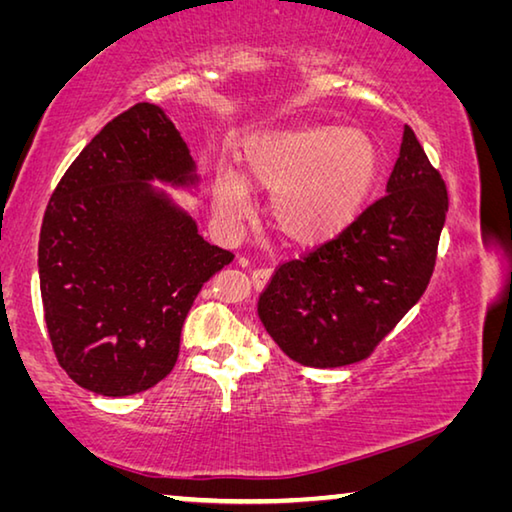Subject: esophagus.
<instances>
[{"instance_id":"34e87169","label":"esophagus","mask_w":512,"mask_h":512,"mask_svg":"<svg viewBox=\"0 0 512 512\" xmlns=\"http://www.w3.org/2000/svg\"><path fill=\"white\" fill-rule=\"evenodd\" d=\"M271 273H273V268H268V266H262V268H255L253 273V284L257 289H262V287H266V282L271 280Z\"/></svg>"}]
</instances>
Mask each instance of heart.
<instances>
[{"instance_id":"heart-1","label":"heart","mask_w":512,"mask_h":512,"mask_svg":"<svg viewBox=\"0 0 512 512\" xmlns=\"http://www.w3.org/2000/svg\"><path fill=\"white\" fill-rule=\"evenodd\" d=\"M377 176V149L352 126H302L250 144L241 181L225 171L214 183V210L241 219L250 187L273 192L271 216L282 235L311 244L341 232L359 214Z\"/></svg>"}]
</instances>
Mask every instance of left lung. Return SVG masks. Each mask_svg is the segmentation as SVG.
I'll return each instance as SVG.
<instances>
[{"instance_id":"8db88e82","label":"left lung","mask_w":512,"mask_h":512,"mask_svg":"<svg viewBox=\"0 0 512 512\" xmlns=\"http://www.w3.org/2000/svg\"><path fill=\"white\" fill-rule=\"evenodd\" d=\"M447 207L443 176L404 126L386 194L341 235L275 268L257 302L266 332L309 368L368 359L427 289Z\"/></svg>"}]
</instances>
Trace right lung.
<instances>
[{"label":"right lung","instance_id":"1","mask_svg":"<svg viewBox=\"0 0 512 512\" xmlns=\"http://www.w3.org/2000/svg\"><path fill=\"white\" fill-rule=\"evenodd\" d=\"M196 185L173 121L135 103L79 153L49 198L38 244L51 348L69 379L108 397L142 393L178 361L203 284L235 255L151 187Z\"/></svg>","mask_w":512,"mask_h":512}]
</instances>
